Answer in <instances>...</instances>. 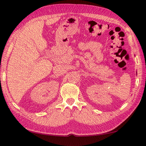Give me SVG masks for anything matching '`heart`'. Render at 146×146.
Masks as SVG:
<instances>
[{"mask_svg":"<svg viewBox=\"0 0 146 146\" xmlns=\"http://www.w3.org/2000/svg\"><path fill=\"white\" fill-rule=\"evenodd\" d=\"M49 70V68H47V70Z\"/></svg>","mask_w":146,"mask_h":146,"instance_id":"b5f03b06","label":"heart"}]
</instances>
